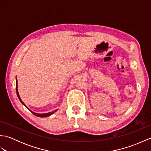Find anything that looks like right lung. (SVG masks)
Here are the masks:
<instances>
[{
  "mask_svg": "<svg viewBox=\"0 0 151 151\" xmlns=\"http://www.w3.org/2000/svg\"><path fill=\"white\" fill-rule=\"evenodd\" d=\"M16 92H17V97H18V98H19V100H20V101L21 102V103L22 104H24L25 106H26V105H25L23 102H22V101H21V98H20V97H19V93H18V90H17V79H16ZM27 107V106H26ZM57 111V110H54V111H51V112H49V113H47V114H36V113H34V112H33V111H30L34 115H36V116H37V117H48V116H49V115H52V114H54V112H56Z\"/></svg>",
  "mask_w": 151,
  "mask_h": 151,
  "instance_id": "obj_1",
  "label": "right lung"
}]
</instances>
